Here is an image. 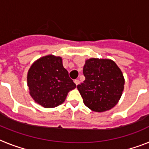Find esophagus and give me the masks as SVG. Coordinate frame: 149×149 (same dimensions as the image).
Returning <instances> with one entry per match:
<instances>
[{"mask_svg":"<svg viewBox=\"0 0 149 149\" xmlns=\"http://www.w3.org/2000/svg\"><path fill=\"white\" fill-rule=\"evenodd\" d=\"M74 83H75V84H76V85H77H77H78V84H79V79H75V80H74Z\"/></svg>","mask_w":149,"mask_h":149,"instance_id":"esophagus-1","label":"esophagus"}]
</instances>
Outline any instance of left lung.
<instances>
[{"label":"left lung","mask_w":149,"mask_h":149,"mask_svg":"<svg viewBox=\"0 0 149 149\" xmlns=\"http://www.w3.org/2000/svg\"><path fill=\"white\" fill-rule=\"evenodd\" d=\"M83 72L85 80L77 89L87 107L104 112L118 104L124 91L125 78L113 61L90 58L86 61Z\"/></svg>","instance_id":"left-lung-1"}]
</instances>
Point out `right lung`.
I'll return each instance as SVG.
<instances>
[{
	"instance_id": "obj_1",
	"label": "right lung",
	"mask_w": 149,
	"mask_h": 149,
	"mask_svg": "<svg viewBox=\"0 0 149 149\" xmlns=\"http://www.w3.org/2000/svg\"><path fill=\"white\" fill-rule=\"evenodd\" d=\"M30 95L41 106L49 108L65 101L77 85L69 77L59 56H43L31 65L27 76Z\"/></svg>"
}]
</instances>
